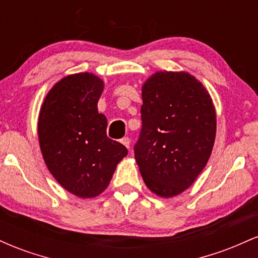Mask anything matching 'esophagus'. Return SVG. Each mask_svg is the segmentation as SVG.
Instances as JSON below:
<instances>
[{
  "label": "esophagus",
  "instance_id": "esophagus-1",
  "mask_svg": "<svg viewBox=\"0 0 258 258\" xmlns=\"http://www.w3.org/2000/svg\"><path fill=\"white\" fill-rule=\"evenodd\" d=\"M121 143L125 146L127 149H130V144H131V142H130V138L128 137H123L122 139H121Z\"/></svg>",
  "mask_w": 258,
  "mask_h": 258
}]
</instances>
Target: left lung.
<instances>
[{
  "mask_svg": "<svg viewBox=\"0 0 258 258\" xmlns=\"http://www.w3.org/2000/svg\"><path fill=\"white\" fill-rule=\"evenodd\" d=\"M142 130L135 158L153 193L172 198L206 166L216 137L209 92L190 74L159 72L142 87Z\"/></svg>",
  "mask_w": 258,
  "mask_h": 258,
  "instance_id": "left-lung-1",
  "label": "left lung"
}]
</instances>
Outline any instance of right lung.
Segmentation results:
<instances>
[{"mask_svg":"<svg viewBox=\"0 0 258 258\" xmlns=\"http://www.w3.org/2000/svg\"><path fill=\"white\" fill-rule=\"evenodd\" d=\"M104 84L93 74L61 79L44 98L38 115V142L44 162L57 182L79 198L105 190L125 146L108 138V121L97 103Z\"/></svg>","mask_w":258,"mask_h":258,"instance_id":"obj_1","label":"right lung"}]
</instances>
